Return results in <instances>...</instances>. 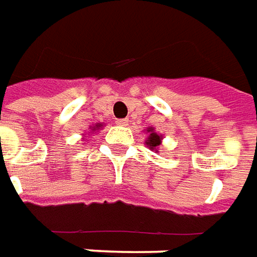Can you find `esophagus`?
I'll list each match as a JSON object with an SVG mask.
<instances>
[{
  "mask_svg": "<svg viewBox=\"0 0 257 257\" xmlns=\"http://www.w3.org/2000/svg\"><path fill=\"white\" fill-rule=\"evenodd\" d=\"M116 124H117V125H127V124H128V120H127V119H117V120H116Z\"/></svg>",
  "mask_w": 257,
  "mask_h": 257,
  "instance_id": "obj_1",
  "label": "esophagus"
}]
</instances>
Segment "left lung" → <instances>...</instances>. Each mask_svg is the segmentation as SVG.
Returning <instances> with one entry per match:
<instances>
[{"instance_id":"obj_1","label":"left lung","mask_w":257,"mask_h":257,"mask_svg":"<svg viewBox=\"0 0 257 257\" xmlns=\"http://www.w3.org/2000/svg\"><path fill=\"white\" fill-rule=\"evenodd\" d=\"M148 132H149V136H148V140H147V145L151 147L152 149H155L156 147H159V145H161V137H159L156 133H154L152 128H148Z\"/></svg>"}]
</instances>
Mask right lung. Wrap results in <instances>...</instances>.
<instances>
[{"instance_id":"right-lung-1","label":"right lung","mask_w":257,"mask_h":257,"mask_svg":"<svg viewBox=\"0 0 257 257\" xmlns=\"http://www.w3.org/2000/svg\"><path fill=\"white\" fill-rule=\"evenodd\" d=\"M95 127H96V130H98V127H101V124H96Z\"/></svg>"}]
</instances>
